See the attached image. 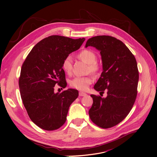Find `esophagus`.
<instances>
[{
	"label": "esophagus",
	"mask_w": 157,
	"mask_h": 157,
	"mask_svg": "<svg viewBox=\"0 0 157 157\" xmlns=\"http://www.w3.org/2000/svg\"><path fill=\"white\" fill-rule=\"evenodd\" d=\"M86 93H84V92H79V96H86Z\"/></svg>",
	"instance_id": "1"
}]
</instances>
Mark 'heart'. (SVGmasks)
Here are the masks:
<instances>
[{
	"label": "heart",
	"instance_id": "b5f03b06",
	"mask_svg": "<svg viewBox=\"0 0 157 157\" xmlns=\"http://www.w3.org/2000/svg\"><path fill=\"white\" fill-rule=\"evenodd\" d=\"M78 58L88 64L87 71L94 75L98 74L101 71V65L97 62V56L94 52L90 50H83L80 52L77 55ZM63 70L66 73L69 74L72 71V59L68 56L65 58L62 62ZM93 82V77L91 75L86 77H75L70 80V86L80 91H85L88 88L90 84Z\"/></svg>",
	"mask_w": 157,
	"mask_h": 157
}]
</instances>
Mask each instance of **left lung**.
I'll list each match as a JSON object with an SVG mask.
<instances>
[{
	"mask_svg": "<svg viewBox=\"0 0 157 157\" xmlns=\"http://www.w3.org/2000/svg\"><path fill=\"white\" fill-rule=\"evenodd\" d=\"M88 46L100 51L103 72L94 88L106 98L91 95L90 119L98 126L109 128L122 121L130 113L137 97L139 71L134 56L120 40L100 35L89 39Z\"/></svg>",
	"mask_w": 157,
	"mask_h": 157,
	"instance_id": "left-lung-1",
	"label": "left lung"
}]
</instances>
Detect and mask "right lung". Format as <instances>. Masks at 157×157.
I'll return each instance as SVG.
<instances>
[{"instance_id":"1","label":"right lung","mask_w":157,"mask_h":157,"mask_svg":"<svg viewBox=\"0 0 157 157\" xmlns=\"http://www.w3.org/2000/svg\"><path fill=\"white\" fill-rule=\"evenodd\" d=\"M84 40L59 35L46 37L33 47L22 65L21 98L31 120L42 129L51 131L62 126L71 104L78 98L77 90L54 93V86H67L62 62Z\"/></svg>"}]
</instances>
